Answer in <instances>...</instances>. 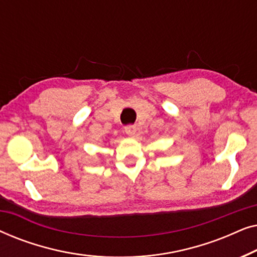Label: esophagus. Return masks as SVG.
I'll return each mask as SVG.
<instances>
[{
    "instance_id": "34e87169",
    "label": "esophagus",
    "mask_w": 257,
    "mask_h": 257,
    "mask_svg": "<svg viewBox=\"0 0 257 257\" xmlns=\"http://www.w3.org/2000/svg\"><path fill=\"white\" fill-rule=\"evenodd\" d=\"M125 132L127 133L128 136L133 137V136L136 135V132H137V126L136 125H127V126H125Z\"/></svg>"
}]
</instances>
